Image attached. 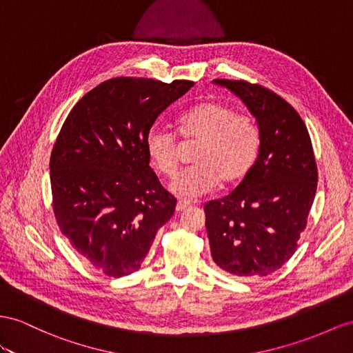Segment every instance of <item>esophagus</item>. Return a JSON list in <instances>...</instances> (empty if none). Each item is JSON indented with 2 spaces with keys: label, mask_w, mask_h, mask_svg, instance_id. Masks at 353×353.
Wrapping results in <instances>:
<instances>
[{
  "label": "esophagus",
  "mask_w": 353,
  "mask_h": 353,
  "mask_svg": "<svg viewBox=\"0 0 353 353\" xmlns=\"http://www.w3.org/2000/svg\"><path fill=\"white\" fill-rule=\"evenodd\" d=\"M188 205H189V203H186V201H177L176 212H183Z\"/></svg>",
  "instance_id": "34e87169"
}]
</instances>
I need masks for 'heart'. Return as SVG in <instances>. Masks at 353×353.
<instances>
[{
	"label": "heart",
	"instance_id": "b5f03b06",
	"mask_svg": "<svg viewBox=\"0 0 353 353\" xmlns=\"http://www.w3.org/2000/svg\"><path fill=\"white\" fill-rule=\"evenodd\" d=\"M177 128L186 143H196L192 153L195 164L183 168L170 183L177 196L194 200L212 192L219 183H239L255 164L261 146L258 125L228 104H196L179 117ZM144 144L152 167L162 176H173L179 164L176 135L153 126Z\"/></svg>",
	"mask_w": 353,
	"mask_h": 353
}]
</instances>
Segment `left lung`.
<instances>
[{
  "instance_id": "8db88e82",
  "label": "left lung",
  "mask_w": 353,
  "mask_h": 353,
  "mask_svg": "<svg viewBox=\"0 0 353 353\" xmlns=\"http://www.w3.org/2000/svg\"><path fill=\"white\" fill-rule=\"evenodd\" d=\"M256 119L261 146L248 176L227 196L204 205L216 264L239 277H263L289 261L318 186L312 140L282 97L245 80L216 79Z\"/></svg>"
}]
</instances>
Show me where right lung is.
<instances>
[{
  "label": "right lung",
  "mask_w": 353,
  "mask_h": 353,
  "mask_svg": "<svg viewBox=\"0 0 353 353\" xmlns=\"http://www.w3.org/2000/svg\"><path fill=\"white\" fill-rule=\"evenodd\" d=\"M194 82L105 80L80 99L50 155L53 212L77 254L104 274L128 276L170 221L176 198L149 167L144 139Z\"/></svg>",
  "instance_id": "1"
}]
</instances>
